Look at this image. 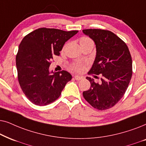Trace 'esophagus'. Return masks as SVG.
I'll return each instance as SVG.
<instances>
[{
  "label": "esophagus",
  "instance_id": "obj_1",
  "mask_svg": "<svg viewBox=\"0 0 146 146\" xmlns=\"http://www.w3.org/2000/svg\"><path fill=\"white\" fill-rule=\"evenodd\" d=\"M74 78L75 80H77V81H80L81 79H83V77L81 76H78V75H75L74 76Z\"/></svg>",
  "mask_w": 146,
  "mask_h": 146
}]
</instances>
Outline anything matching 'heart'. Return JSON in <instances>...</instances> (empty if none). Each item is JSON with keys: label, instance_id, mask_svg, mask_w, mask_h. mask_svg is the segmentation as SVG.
Instances as JSON below:
<instances>
[{"label": "heart", "instance_id": "obj_1", "mask_svg": "<svg viewBox=\"0 0 146 146\" xmlns=\"http://www.w3.org/2000/svg\"><path fill=\"white\" fill-rule=\"evenodd\" d=\"M79 43L80 44H93V40L90 38L87 37V36H83L79 40ZM74 69L77 71H80L83 69V66L79 64L74 65Z\"/></svg>", "mask_w": 146, "mask_h": 146}]
</instances>
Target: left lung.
Listing matches in <instances>:
<instances>
[{"label":"left lung","mask_w":146,"mask_h":146,"mask_svg":"<svg viewBox=\"0 0 146 146\" xmlns=\"http://www.w3.org/2000/svg\"><path fill=\"white\" fill-rule=\"evenodd\" d=\"M83 33L94 41L96 57L89 74L102 75L101 83L87 77L91 87L83 91L85 100L99 110H108L122 98L132 76V59L129 48L110 31L85 29Z\"/></svg>","instance_id":"left-lung-1"}]
</instances>
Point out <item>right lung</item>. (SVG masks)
Instances as JSON below:
<instances>
[{
	"label": "right lung",
	"mask_w": 146,
	"mask_h": 146,
	"mask_svg": "<svg viewBox=\"0 0 146 146\" xmlns=\"http://www.w3.org/2000/svg\"><path fill=\"white\" fill-rule=\"evenodd\" d=\"M77 33L40 28L23 38L16 57L18 79L24 94L33 104L44 106L55 102L71 80L69 72L50 71L49 66L53 57L59 56L65 42Z\"/></svg>",
	"instance_id": "obj_1"
}]
</instances>
